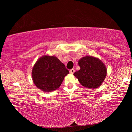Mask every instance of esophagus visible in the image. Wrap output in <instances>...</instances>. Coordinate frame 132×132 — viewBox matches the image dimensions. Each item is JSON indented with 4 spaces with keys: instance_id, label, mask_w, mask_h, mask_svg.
Listing matches in <instances>:
<instances>
[{
    "instance_id": "1",
    "label": "esophagus",
    "mask_w": 132,
    "mask_h": 132,
    "mask_svg": "<svg viewBox=\"0 0 132 132\" xmlns=\"http://www.w3.org/2000/svg\"><path fill=\"white\" fill-rule=\"evenodd\" d=\"M75 69H70V74H73V73H75Z\"/></svg>"
}]
</instances>
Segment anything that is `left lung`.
<instances>
[{
    "mask_svg": "<svg viewBox=\"0 0 132 132\" xmlns=\"http://www.w3.org/2000/svg\"><path fill=\"white\" fill-rule=\"evenodd\" d=\"M80 69L73 74L82 86L88 88H97L101 86L106 76L104 63L97 57L87 56L78 62Z\"/></svg>",
    "mask_w": 132,
    "mask_h": 132,
    "instance_id": "left-lung-1",
    "label": "left lung"
}]
</instances>
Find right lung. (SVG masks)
I'll return each mask as SVG.
<instances>
[{"instance_id": "1", "label": "right lung", "mask_w": 132, "mask_h": 132, "mask_svg": "<svg viewBox=\"0 0 132 132\" xmlns=\"http://www.w3.org/2000/svg\"><path fill=\"white\" fill-rule=\"evenodd\" d=\"M69 71L55 56L44 55L39 58L32 70L34 84L44 92H51L61 86Z\"/></svg>"}]
</instances>
